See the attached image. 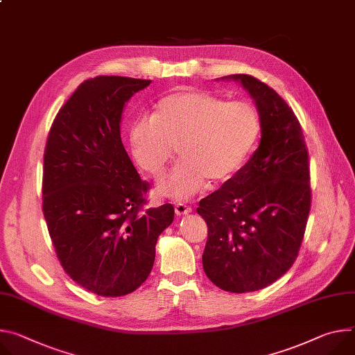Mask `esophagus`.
I'll return each instance as SVG.
<instances>
[{"mask_svg":"<svg viewBox=\"0 0 355 355\" xmlns=\"http://www.w3.org/2000/svg\"><path fill=\"white\" fill-rule=\"evenodd\" d=\"M192 209H191V207H188V205H185V204H177L175 205V214L177 215H187V214H189Z\"/></svg>","mask_w":355,"mask_h":355,"instance_id":"obj_1","label":"esophagus"}]
</instances>
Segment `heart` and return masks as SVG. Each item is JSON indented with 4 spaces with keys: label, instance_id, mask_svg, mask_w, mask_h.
<instances>
[{
    "label": "heart",
    "instance_id": "obj_1",
    "mask_svg": "<svg viewBox=\"0 0 355 355\" xmlns=\"http://www.w3.org/2000/svg\"><path fill=\"white\" fill-rule=\"evenodd\" d=\"M262 121L248 102H228L209 92L181 89L161 98L153 116L128 128L133 155L151 177H159L177 154L180 161L159 184L158 194L184 201L207 182L222 184L246 164L261 137Z\"/></svg>",
    "mask_w": 355,
    "mask_h": 355
}]
</instances>
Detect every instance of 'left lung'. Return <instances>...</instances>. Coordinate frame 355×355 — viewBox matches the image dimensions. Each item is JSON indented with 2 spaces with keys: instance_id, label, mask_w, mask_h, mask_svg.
Segmentation results:
<instances>
[{
  "instance_id": "left-lung-1",
  "label": "left lung",
  "mask_w": 355,
  "mask_h": 355,
  "mask_svg": "<svg viewBox=\"0 0 355 355\" xmlns=\"http://www.w3.org/2000/svg\"><path fill=\"white\" fill-rule=\"evenodd\" d=\"M241 82L262 121L257 150L243 168L200 201L208 225L202 265L225 292L261 290L293 266L311 207L310 163L302 125L292 107L250 75Z\"/></svg>"
}]
</instances>
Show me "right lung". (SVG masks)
<instances>
[{"mask_svg": "<svg viewBox=\"0 0 355 355\" xmlns=\"http://www.w3.org/2000/svg\"><path fill=\"white\" fill-rule=\"evenodd\" d=\"M151 80L96 76L58 112L44 154L42 211L60 266L89 292L125 296L148 277L174 207L144 208L143 181L120 137L124 103Z\"/></svg>", "mask_w": 355, "mask_h": 355, "instance_id": "obj_1", "label": "right lung"}]
</instances>
